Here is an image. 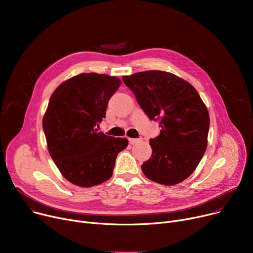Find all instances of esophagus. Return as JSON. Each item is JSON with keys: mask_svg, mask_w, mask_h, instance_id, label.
I'll list each match as a JSON object with an SVG mask.
<instances>
[{"mask_svg": "<svg viewBox=\"0 0 253 253\" xmlns=\"http://www.w3.org/2000/svg\"><path fill=\"white\" fill-rule=\"evenodd\" d=\"M139 141H140L139 138H129V143L130 144H135V143H137Z\"/></svg>", "mask_w": 253, "mask_h": 253, "instance_id": "esophagus-1", "label": "esophagus"}]
</instances>
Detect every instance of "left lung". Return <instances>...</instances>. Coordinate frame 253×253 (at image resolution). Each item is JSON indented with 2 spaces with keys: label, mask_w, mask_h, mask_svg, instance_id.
<instances>
[{
  "label": "left lung",
  "mask_w": 253,
  "mask_h": 253,
  "mask_svg": "<svg viewBox=\"0 0 253 253\" xmlns=\"http://www.w3.org/2000/svg\"><path fill=\"white\" fill-rule=\"evenodd\" d=\"M138 104L161 131L150 139L153 153L141 165L149 179L174 185L187 179L207 148L209 114L198 91L183 79L167 72L148 71L123 76Z\"/></svg>",
  "instance_id": "left-lung-1"
}]
</instances>
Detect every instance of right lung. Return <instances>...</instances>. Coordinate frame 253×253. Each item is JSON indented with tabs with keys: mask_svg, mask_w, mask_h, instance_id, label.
<instances>
[{
	"mask_svg": "<svg viewBox=\"0 0 253 253\" xmlns=\"http://www.w3.org/2000/svg\"><path fill=\"white\" fill-rule=\"evenodd\" d=\"M121 85L117 77L80 74L52 93L43 118L48 152L62 176L90 188L111 178L118 154L127 138L98 132L110 98Z\"/></svg>",
	"mask_w": 253,
	"mask_h": 253,
	"instance_id": "add662e5",
	"label": "right lung"
}]
</instances>
